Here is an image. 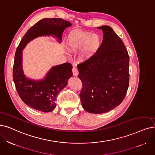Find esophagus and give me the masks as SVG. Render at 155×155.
<instances>
[{"mask_svg": "<svg viewBox=\"0 0 155 155\" xmlns=\"http://www.w3.org/2000/svg\"><path fill=\"white\" fill-rule=\"evenodd\" d=\"M72 74H73V75L75 76H77L78 75L79 72H78V70L76 67H72Z\"/></svg>", "mask_w": 155, "mask_h": 155, "instance_id": "obj_1", "label": "esophagus"}]
</instances>
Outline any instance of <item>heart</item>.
Masks as SVG:
<instances>
[{"label": "heart", "mask_w": 155, "mask_h": 155, "mask_svg": "<svg viewBox=\"0 0 155 155\" xmlns=\"http://www.w3.org/2000/svg\"><path fill=\"white\" fill-rule=\"evenodd\" d=\"M101 45V37L97 34L75 30L68 36V48L72 52H78L81 49L79 58L82 61L87 60L94 57Z\"/></svg>", "instance_id": "1"}]
</instances>
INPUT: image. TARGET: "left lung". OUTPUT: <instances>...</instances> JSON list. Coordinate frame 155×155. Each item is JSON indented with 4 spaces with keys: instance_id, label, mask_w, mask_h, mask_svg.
<instances>
[{
    "instance_id": "8db88e82",
    "label": "left lung",
    "mask_w": 155,
    "mask_h": 155,
    "mask_svg": "<svg viewBox=\"0 0 155 155\" xmlns=\"http://www.w3.org/2000/svg\"><path fill=\"white\" fill-rule=\"evenodd\" d=\"M103 32L98 52L78 65L83 87L82 106L88 113L99 114L112 110L125 98L129 85V55L113 28L97 27Z\"/></svg>"
}]
</instances>
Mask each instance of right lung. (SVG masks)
Masks as SVG:
<instances>
[{"label": "right lung", "instance_id": "right-lung-1", "mask_svg": "<svg viewBox=\"0 0 155 155\" xmlns=\"http://www.w3.org/2000/svg\"><path fill=\"white\" fill-rule=\"evenodd\" d=\"M71 23L61 18H45L30 27L18 45L13 70L16 89L23 102L27 106L42 112H50L56 107L57 97L72 76V66L65 63L53 67L41 81L27 79L22 69V50L31 40L38 36L52 35L61 41L62 33Z\"/></svg>", "mask_w": 155, "mask_h": 155}]
</instances>
